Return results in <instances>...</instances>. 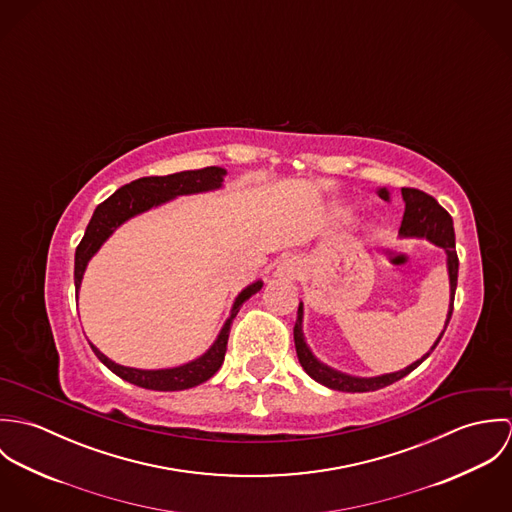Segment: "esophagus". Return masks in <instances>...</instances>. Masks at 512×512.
<instances>
[{
    "mask_svg": "<svg viewBox=\"0 0 512 512\" xmlns=\"http://www.w3.org/2000/svg\"><path fill=\"white\" fill-rule=\"evenodd\" d=\"M278 276H282V278H297V276H299V264H297L293 258L284 260V262L278 266Z\"/></svg>",
    "mask_w": 512,
    "mask_h": 512,
    "instance_id": "34e87169",
    "label": "esophagus"
}]
</instances>
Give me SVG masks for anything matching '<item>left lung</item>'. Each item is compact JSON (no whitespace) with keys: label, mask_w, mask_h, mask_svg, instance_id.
<instances>
[{"label":"left lung","mask_w":512,"mask_h":512,"mask_svg":"<svg viewBox=\"0 0 512 512\" xmlns=\"http://www.w3.org/2000/svg\"><path fill=\"white\" fill-rule=\"evenodd\" d=\"M378 195L382 199L388 201V191L380 189ZM402 199L406 203L404 209V217H402V226H400V236H418V238H428L430 242H434L439 248L445 250L447 254V270H449V288H451V303H449V311H447V319H445V327L438 337V341L434 343L432 351L438 347L439 339L443 337L447 323L451 319L453 313V297H455V288H457V270H459V258L455 252V232H453V220L449 217V213L439 205L438 201L414 187H402ZM301 319H303V305L299 303L297 309V321L293 327V341H295V351H297V359L299 365L303 366V370L317 380L319 384L333 388V390H341V392H372L378 388H384L400 378H404L406 374H410L414 368L422 365L428 357L424 355L420 361L406 366L404 370L392 372V374H382V376H374V378H359V376H351V374H343L331 366L319 363L313 353L309 351V347L305 345L303 339V331H301Z\"/></svg>","instance_id":"obj_1"}]
</instances>
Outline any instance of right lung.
<instances>
[{
    "label": "right lung",
    "mask_w": 512,
    "mask_h": 512,
    "mask_svg": "<svg viewBox=\"0 0 512 512\" xmlns=\"http://www.w3.org/2000/svg\"><path fill=\"white\" fill-rule=\"evenodd\" d=\"M226 171L222 167H205L197 171H181L173 175H163V177H142L136 179L122 189H118L114 195H110L104 203H100L92 215V219L86 226V232L76 246L74 254V288H80L82 274L86 270L88 260L98 252L102 242L128 219L144 213L151 207H157L173 197L179 195H191V193H203L211 189H219L222 185V177ZM262 290V282L250 284L246 290H242L236 297L230 317L226 319L224 327L220 329V335L215 341V345L197 361H191L187 365L175 366V368H161V370H140V368H130V366L116 365L110 361L106 355H102L92 343L94 355L108 366L114 374L120 378L142 386L147 390H185L193 388L205 380H209L217 370H219L224 353H226V343H228V333L232 319L236 317L240 305L256 292Z\"/></svg>",
    "instance_id": "add662e5"
}]
</instances>
